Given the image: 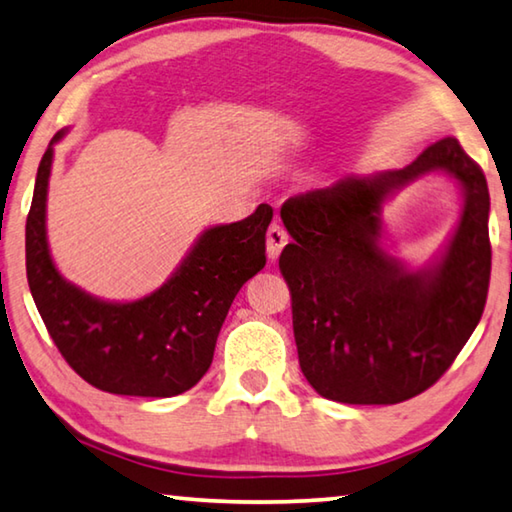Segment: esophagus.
<instances>
[{
  "label": "esophagus",
  "instance_id": "obj_1",
  "mask_svg": "<svg viewBox=\"0 0 512 512\" xmlns=\"http://www.w3.org/2000/svg\"><path fill=\"white\" fill-rule=\"evenodd\" d=\"M289 234L285 227L280 223H271L269 232H266V253H269L271 259H278V255L282 253V248L287 246Z\"/></svg>",
  "mask_w": 512,
  "mask_h": 512
}]
</instances>
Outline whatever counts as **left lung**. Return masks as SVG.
Here are the masks:
<instances>
[{"label":"left lung","instance_id":"obj_1","mask_svg":"<svg viewBox=\"0 0 512 512\" xmlns=\"http://www.w3.org/2000/svg\"><path fill=\"white\" fill-rule=\"evenodd\" d=\"M431 172L461 184L466 209L441 262L412 272L379 248V212ZM280 216L294 237L280 271L307 383L351 405L401 403L435 385L481 321L492 269L488 182L458 139L428 145L401 170L300 193Z\"/></svg>","mask_w":512,"mask_h":512}]
</instances>
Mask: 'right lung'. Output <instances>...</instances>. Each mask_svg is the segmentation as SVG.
Segmentation results:
<instances>
[{"label": "right lung", "instance_id": "right-lung-1", "mask_svg": "<svg viewBox=\"0 0 512 512\" xmlns=\"http://www.w3.org/2000/svg\"><path fill=\"white\" fill-rule=\"evenodd\" d=\"M54 134L40 159L27 216V280L56 348L102 392L166 399L191 389L214 360L218 332L239 289L264 269L269 205L239 223L216 225L164 287L134 303H107L61 278L45 232Z\"/></svg>", "mask_w": 512, "mask_h": 512}]
</instances>
